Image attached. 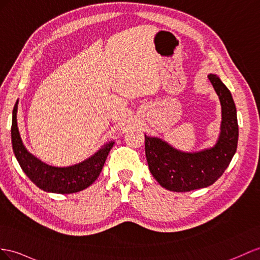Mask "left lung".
<instances>
[{"instance_id":"8db88e82","label":"left lung","mask_w":260,"mask_h":260,"mask_svg":"<svg viewBox=\"0 0 260 260\" xmlns=\"http://www.w3.org/2000/svg\"><path fill=\"white\" fill-rule=\"evenodd\" d=\"M222 105V126L213 148L185 154L167 143L145 135L148 167L157 182L174 192H189L209 187L221 177L234 156L238 141L236 106L230 90L216 75H209Z\"/></svg>"}]
</instances>
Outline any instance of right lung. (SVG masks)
Segmentation results:
<instances>
[{"instance_id":"obj_1","label":"right lung","mask_w":260,"mask_h":260,"mask_svg":"<svg viewBox=\"0 0 260 260\" xmlns=\"http://www.w3.org/2000/svg\"><path fill=\"white\" fill-rule=\"evenodd\" d=\"M17 103L18 101L14 105L12 116V146L17 161L26 176L42 190L61 194L82 191L94 182L101 174L106 157L114 143L111 142L104 145V147L91 158L71 167L58 168L46 165L29 154L23 145L17 127Z\"/></svg>"}]
</instances>
